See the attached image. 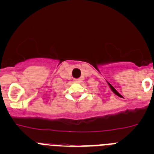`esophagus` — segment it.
Wrapping results in <instances>:
<instances>
[{"mask_svg": "<svg viewBox=\"0 0 154 154\" xmlns=\"http://www.w3.org/2000/svg\"><path fill=\"white\" fill-rule=\"evenodd\" d=\"M74 82H81V79H75Z\"/></svg>", "mask_w": 154, "mask_h": 154, "instance_id": "1", "label": "esophagus"}]
</instances>
